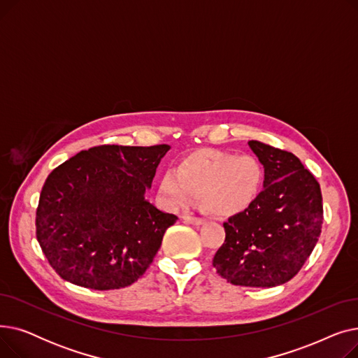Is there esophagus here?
I'll return each instance as SVG.
<instances>
[{
    "instance_id": "1",
    "label": "esophagus",
    "mask_w": 358,
    "mask_h": 358,
    "mask_svg": "<svg viewBox=\"0 0 358 358\" xmlns=\"http://www.w3.org/2000/svg\"><path fill=\"white\" fill-rule=\"evenodd\" d=\"M185 223H190V224H194V227H200V224H204L206 220L201 219V217H193V216H184L182 217Z\"/></svg>"
}]
</instances>
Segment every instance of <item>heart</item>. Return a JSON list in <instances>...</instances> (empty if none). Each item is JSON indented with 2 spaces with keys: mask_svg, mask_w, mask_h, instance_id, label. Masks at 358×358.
<instances>
[{
  "mask_svg": "<svg viewBox=\"0 0 358 358\" xmlns=\"http://www.w3.org/2000/svg\"><path fill=\"white\" fill-rule=\"evenodd\" d=\"M264 177L262 164L252 155L200 149L181 159L174 173L161 177L158 194L168 208H184L197 197L206 212L231 217L257 201Z\"/></svg>",
  "mask_w": 358,
  "mask_h": 358,
  "instance_id": "obj_1",
  "label": "heart"
}]
</instances>
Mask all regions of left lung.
<instances>
[{
	"label": "left lung",
	"mask_w": 358,
	"mask_h": 358,
	"mask_svg": "<svg viewBox=\"0 0 358 358\" xmlns=\"http://www.w3.org/2000/svg\"><path fill=\"white\" fill-rule=\"evenodd\" d=\"M248 145L264 166V190L247 212L223 223L227 236L213 267L231 285L274 287L312 254L322 229V194L296 155L258 141Z\"/></svg>",
	"instance_id": "left-lung-1"
}]
</instances>
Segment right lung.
Returning a JSON list of instances; mask_svg holds the SVG:
<instances>
[{
  "instance_id": "obj_1",
  "label": "right lung",
  "mask_w": 358,
  "mask_h": 358,
  "mask_svg": "<svg viewBox=\"0 0 358 358\" xmlns=\"http://www.w3.org/2000/svg\"><path fill=\"white\" fill-rule=\"evenodd\" d=\"M169 145L81 150L45 181L36 236L64 280L92 290L130 286L178 219L145 199Z\"/></svg>"
}]
</instances>
